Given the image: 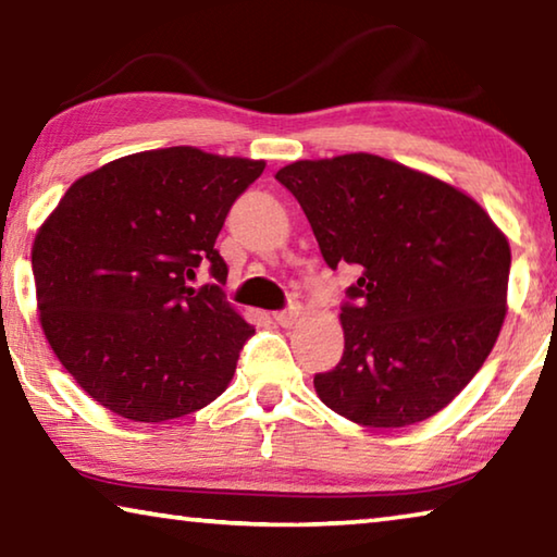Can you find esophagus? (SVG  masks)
Instances as JSON below:
<instances>
[{"label":"esophagus","instance_id":"34e87169","mask_svg":"<svg viewBox=\"0 0 557 557\" xmlns=\"http://www.w3.org/2000/svg\"><path fill=\"white\" fill-rule=\"evenodd\" d=\"M297 317H299L297 309H287V312H275V314H272V319H275L280 326H292V324L297 322Z\"/></svg>","mask_w":557,"mask_h":557}]
</instances>
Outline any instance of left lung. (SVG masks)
<instances>
[{
    "mask_svg": "<svg viewBox=\"0 0 557 557\" xmlns=\"http://www.w3.org/2000/svg\"><path fill=\"white\" fill-rule=\"evenodd\" d=\"M326 265L361 268L342 307L344 356L319 400L366 428L432 418L482 369L506 319L511 248L482 206L442 178L366 152L275 174Z\"/></svg>",
    "mask_w": 557,
    "mask_h": 557,
    "instance_id": "1",
    "label": "left lung"
}]
</instances>
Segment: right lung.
<instances>
[{"instance_id": "right-lung-1", "label": "right lung", "mask_w": 557, "mask_h": 557, "mask_svg": "<svg viewBox=\"0 0 557 557\" xmlns=\"http://www.w3.org/2000/svg\"><path fill=\"white\" fill-rule=\"evenodd\" d=\"M262 159L196 147L147 149L75 178L36 231L32 268L44 336L102 408L135 422L201 410L228 388L256 326L219 285L188 280L211 262L233 201Z\"/></svg>"}]
</instances>
